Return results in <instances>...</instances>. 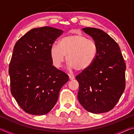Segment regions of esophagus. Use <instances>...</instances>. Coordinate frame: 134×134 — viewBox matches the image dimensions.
I'll list each match as a JSON object with an SVG mask.
<instances>
[{
    "mask_svg": "<svg viewBox=\"0 0 134 134\" xmlns=\"http://www.w3.org/2000/svg\"><path fill=\"white\" fill-rule=\"evenodd\" d=\"M69 79L70 80H73V79H74V76L73 75H71V74H70Z\"/></svg>",
    "mask_w": 134,
    "mask_h": 134,
    "instance_id": "34e87169",
    "label": "esophagus"
}]
</instances>
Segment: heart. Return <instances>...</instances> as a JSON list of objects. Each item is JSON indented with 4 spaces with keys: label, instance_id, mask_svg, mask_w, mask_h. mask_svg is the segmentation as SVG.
Wrapping results in <instances>:
<instances>
[{
    "label": "heart",
    "instance_id": "obj_1",
    "mask_svg": "<svg viewBox=\"0 0 134 134\" xmlns=\"http://www.w3.org/2000/svg\"><path fill=\"white\" fill-rule=\"evenodd\" d=\"M98 55V45L94 40L88 39L82 34L68 35L54 43L50 48V56L53 65L61 67L65 57L69 62V69L84 71L93 64Z\"/></svg>",
    "mask_w": 134,
    "mask_h": 134
}]
</instances>
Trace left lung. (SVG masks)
<instances>
[{"instance_id":"left-lung-1","label":"left lung","mask_w":134,"mask_h":134,"mask_svg":"<svg viewBox=\"0 0 134 134\" xmlns=\"http://www.w3.org/2000/svg\"><path fill=\"white\" fill-rule=\"evenodd\" d=\"M82 30L96 42L98 55L91 66L76 77L79 84L77 98L88 112H107L124 92L126 65L118 44L108 34L90 27Z\"/></svg>"}]
</instances>
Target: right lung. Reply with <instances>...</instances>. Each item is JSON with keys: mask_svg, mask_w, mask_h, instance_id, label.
Returning a JSON list of instances; mask_svg holds the SVG:
<instances>
[{"mask_svg": "<svg viewBox=\"0 0 134 134\" xmlns=\"http://www.w3.org/2000/svg\"><path fill=\"white\" fill-rule=\"evenodd\" d=\"M63 33L49 26L34 28L15 45L9 69L10 91L29 114L48 113L69 81L67 74L53 66L50 56L51 45Z\"/></svg>", "mask_w": 134, "mask_h": 134, "instance_id": "obj_1", "label": "right lung"}]
</instances>
